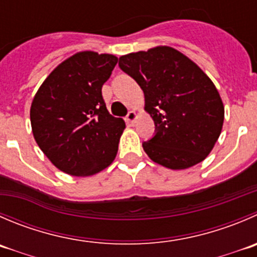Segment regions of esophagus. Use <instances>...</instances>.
Listing matches in <instances>:
<instances>
[{"label": "esophagus", "instance_id": "esophagus-1", "mask_svg": "<svg viewBox=\"0 0 257 257\" xmlns=\"http://www.w3.org/2000/svg\"><path fill=\"white\" fill-rule=\"evenodd\" d=\"M137 118H138V115H137L136 111L131 110V111H129V113H128V115L125 116V120L128 121V123H134Z\"/></svg>", "mask_w": 257, "mask_h": 257}]
</instances>
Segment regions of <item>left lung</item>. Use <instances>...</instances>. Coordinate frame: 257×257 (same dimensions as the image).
Listing matches in <instances>:
<instances>
[{
    "mask_svg": "<svg viewBox=\"0 0 257 257\" xmlns=\"http://www.w3.org/2000/svg\"><path fill=\"white\" fill-rule=\"evenodd\" d=\"M146 98L156 134L143 143L149 158L169 169L202 162L222 131L225 108L215 84L191 59L169 46L119 57Z\"/></svg>",
    "mask_w": 257,
    "mask_h": 257,
    "instance_id": "1",
    "label": "left lung"
}]
</instances>
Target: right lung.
Masks as SVG:
<instances>
[{
    "mask_svg": "<svg viewBox=\"0 0 257 257\" xmlns=\"http://www.w3.org/2000/svg\"><path fill=\"white\" fill-rule=\"evenodd\" d=\"M118 57L81 51L45 79L31 109L32 133L56 168L71 176H93L110 166L125 128L109 114L101 95Z\"/></svg>",
    "mask_w": 257,
    "mask_h": 257,
    "instance_id": "add662e5",
    "label": "right lung"
}]
</instances>
